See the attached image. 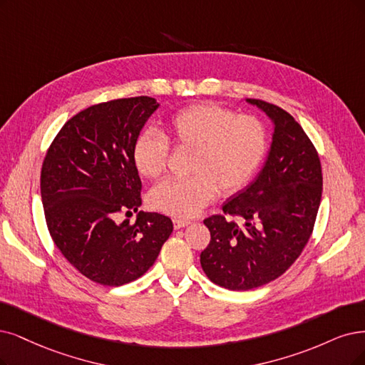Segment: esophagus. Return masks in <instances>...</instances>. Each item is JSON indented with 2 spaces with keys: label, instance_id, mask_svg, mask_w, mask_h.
Masks as SVG:
<instances>
[{
  "label": "esophagus",
  "instance_id": "1",
  "mask_svg": "<svg viewBox=\"0 0 365 365\" xmlns=\"http://www.w3.org/2000/svg\"><path fill=\"white\" fill-rule=\"evenodd\" d=\"M173 224H174L175 230H179V228H183V227H186V225H190L191 222L186 221V220H173Z\"/></svg>",
  "mask_w": 365,
  "mask_h": 365
}]
</instances>
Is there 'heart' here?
<instances>
[{
  "mask_svg": "<svg viewBox=\"0 0 365 365\" xmlns=\"http://www.w3.org/2000/svg\"><path fill=\"white\" fill-rule=\"evenodd\" d=\"M178 148H191L187 179L156 185L148 205L175 218H192L217 195L236 194L254 179L267 152V133L252 115H237L221 105L200 103L175 113L165 125ZM132 164L147 179L165 171L170 145L152 130L141 132L132 144Z\"/></svg>",
  "mask_w": 365,
  "mask_h": 365,
  "instance_id": "heart-1",
  "label": "heart"
}]
</instances>
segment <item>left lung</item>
I'll return each mask as SVG.
<instances>
[{"label":"left lung","mask_w":365,"mask_h":365,"mask_svg":"<svg viewBox=\"0 0 365 365\" xmlns=\"http://www.w3.org/2000/svg\"><path fill=\"white\" fill-rule=\"evenodd\" d=\"M272 121V143L262 171L222 210L242 225L215 215L200 263L207 278L228 290L267 284L299 257L313 233L322 198V167L313 143L287 111L247 99Z\"/></svg>","instance_id":"1"}]
</instances>
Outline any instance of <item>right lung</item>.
Instances as JSON below:
<instances>
[{"label": "right lung", "instance_id": "1", "mask_svg": "<svg viewBox=\"0 0 365 365\" xmlns=\"http://www.w3.org/2000/svg\"><path fill=\"white\" fill-rule=\"evenodd\" d=\"M140 96L93 105L78 113L52 141L40 174L48 230L71 264L94 282L118 287L144 275L173 232L165 215L138 211L141 180L132 144L158 110Z\"/></svg>", "mask_w": 365, "mask_h": 365}]
</instances>
